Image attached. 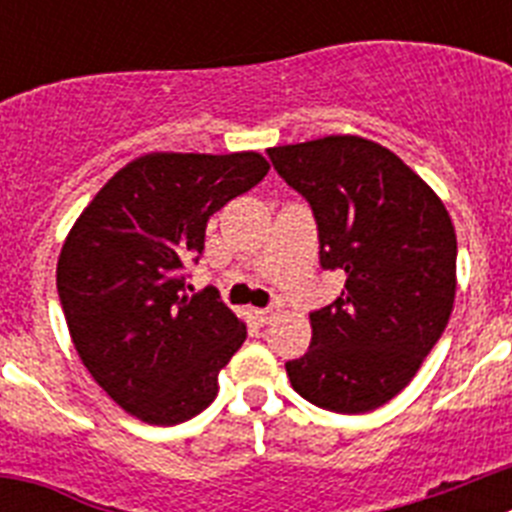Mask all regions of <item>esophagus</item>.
Segmentation results:
<instances>
[{"mask_svg":"<svg viewBox=\"0 0 512 512\" xmlns=\"http://www.w3.org/2000/svg\"><path fill=\"white\" fill-rule=\"evenodd\" d=\"M282 312V302H277V305H269V307H259V310H253V315H256V320L259 323H271V318L274 315H279Z\"/></svg>","mask_w":512,"mask_h":512,"instance_id":"34e87169","label":"esophagus"}]
</instances>
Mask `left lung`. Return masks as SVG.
Listing matches in <instances>:
<instances>
[{
	"label": "left lung",
	"instance_id": "obj_1",
	"mask_svg": "<svg viewBox=\"0 0 512 512\" xmlns=\"http://www.w3.org/2000/svg\"><path fill=\"white\" fill-rule=\"evenodd\" d=\"M312 207L323 269L341 297L312 312L307 354L287 361L297 395L333 413H369L400 395L449 323L456 230L436 192L390 148L325 135L269 148Z\"/></svg>",
	"mask_w": 512,
	"mask_h": 512
}]
</instances>
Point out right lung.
Wrapping results in <instances>:
<instances>
[{"mask_svg": "<svg viewBox=\"0 0 512 512\" xmlns=\"http://www.w3.org/2000/svg\"><path fill=\"white\" fill-rule=\"evenodd\" d=\"M256 151L133 158L76 217L56 266L58 297L81 364L125 413L151 425L194 418L246 341L243 323L205 287L184 289L212 212L269 171Z\"/></svg>", "mask_w": 512, "mask_h": 512, "instance_id": "obj_1", "label": "right lung"}]
</instances>
